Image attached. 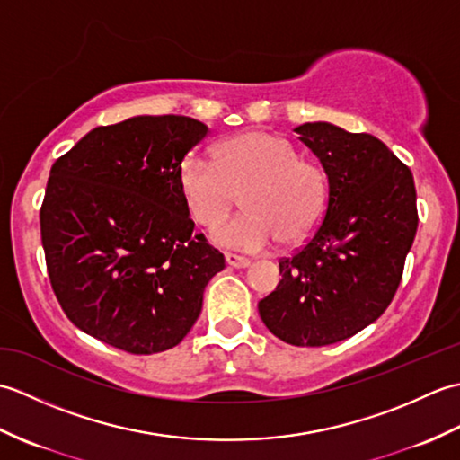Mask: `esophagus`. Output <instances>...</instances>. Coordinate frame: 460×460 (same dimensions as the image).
I'll list each match as a JSON object with an SVG mask.
<instances>
[{"mask_svg":"<svg viewBox=\"0 0 460 460\" xmlns=\"http://www.w3.org/2000/svg\"><path fill=\"white\" fill-rule=\"evenodd\" d=\"M225 261H227L229 267H235V269H245L251 265V261L247 257L235 255V252H225Z\"/></svg>","mask_w":460,"mask_h":460,"instance_id":"1","label":"esophagus"}]
</instances>
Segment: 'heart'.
<instances>
[{
  "label": "heart",
  "instance_id": "b5f03b06",
  "mask_svg": "<svg viewBox=\"0 0 460 460\" xmlns=\"http://www.w3.org/2000/svg\"><path fill=\"white\" fill-rule=\"evenodd\" d=\"M178 190L190 217L215 227L230 212L236 193L245 190L241 218L213 231L225 247L265 251L312 237L324 217L328 180L318 164L300 158L290 140L247 130L221 140L213 162L185 154L178 165Z\"/></svg>",
  "mask_w": 460,
  "mask_h": 460
}]
</instances>
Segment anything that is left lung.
Instances as JSON below:
<instances>
[{
	"label": "left lung",
	"mask_w": 460,
	"mask_h": 460,
	"mask_svg": "<svg viewBox=\"0 0 460 460\" xmlns=\"http://www.w3.org/2000/svg\"><path fill=\"white\" fill-rule=\"evenodd\" d=\"M328 175L320 227L259 302L265 326L292 346H328L376 322L402 282L417 233L413 173L379 138L330 122L296 126Z\"/></svg>",
	"instance_id": "8db88e82"
}]
</instances>
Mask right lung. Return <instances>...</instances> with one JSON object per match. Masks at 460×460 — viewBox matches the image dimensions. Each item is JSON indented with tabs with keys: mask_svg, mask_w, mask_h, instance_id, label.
I'll return each instance as SVG.
<instances>
[{
	"mask_svg": "<svg viewBox=\"0 0 460 460\" xmlns=\"http://www.w3.org/2000/svg\"><path fill=\"white\" fill-rule=\"evenodd\" d=\"M209 128L190 116L99 126L51 168L41 241L51 287L73 324L130 354L178 346L225 259L193 221L178 165Z\"/></svg>",
	"mask_w": 460,
	"mask_h": 460,
	"instance_id": "add662e5",
	"label": "right lung"
}]
</instances>
